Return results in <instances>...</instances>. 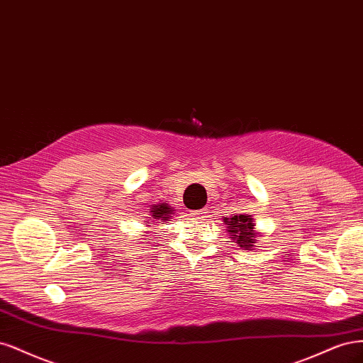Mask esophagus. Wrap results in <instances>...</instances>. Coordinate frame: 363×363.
<instances>
[{
	"label": "esophagus",
	"instance_id": "esophagus-1",
	"mask_svg": "<svg viewBox=\"0 0 363 363\" xmlns=\"http://www.w3.org/2000/svg\"><path fill=\"white\" fill-rule=\"evenodd\" d=\"M190 216L194 218H203L206 217V209H196V211H190Z\"/></svg>",
	"mask_w": 363,
	"mask_h": 363
}]
</instances>
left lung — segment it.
I'll return each instance as SVG.
<instances>
[{
    "label": "left lung",
    "mask_w": 363,
    "mask_h": 363,
    "mask_svg": "<svg viewBox=\"0 0 363 363\" xmlns=\"http://www.w3.org/2000/svg\"><path fill=\"white\" fill-rule=\"evenodd\" d=\"M226 221L229 225L228 232L230 233V238L235 240L241 249L252 250L256 242L252 218H249V216H233L232 218H226Z\"/></svg>",
    "instance_id": "obj_1"
}]
</instances>
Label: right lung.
I'll return each instance as SVG.
<instances>
[{"instance_id": "add662e5", "label": "right lung", "mask_w": 363, "mask_h": 363, "mask_svg": "<svg viewBox=\"0 0 363 363\" xmlns=\"http://www.w3.org/2000/svg\"><path fill=\"white\" fill-rule=\"evenodd\" d=\"M173 211H174V209L170 208V206L166 205V203H161V205H158V206H154V208H152V211H150L152 217L149 218V221H152V218H155L154 223H157V220L169 221L170 214H172ZM150 225H152V223H150Z\"/></svg>"}]
</instances>
